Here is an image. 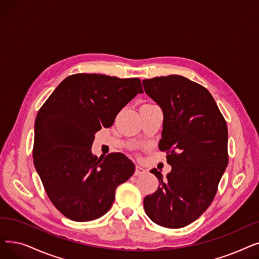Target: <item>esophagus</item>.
Segmentation results:
<instances>
[{
    "mask_svg": "<svg viewBox=\"0 0 259 259\" xmlns=\"http://www.w3.org/2000/svg\"><path fill=\"white\" fill-rule=\"evenodd\" d=\"M146 172V170L144 169L143 167H141V166H137V168H136V176H141V175H144Z\"/></svg>",
    "mask_w": 259,
    "mask_h": 259,
    "instance_id": "obj_1",
    "label": "esophagus"
}]
</instances>
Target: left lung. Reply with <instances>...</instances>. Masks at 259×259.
<instances>
[{
	"label": "left lung",
	"mask_w": 259,
	"mask_h": 259,
	"mask_svg": "<svg viewBox=\"0 0 259 259\" xmlns=\"http://www.w3.org/2000/svg\"><path fill=\"white\" fill-rule=\"evenodd\" d=\"M145 93L163 111L159 148L171 171L150 170L160 185L144 199L147 216L169 229L188 226L210 205L229 163L228 126L207 90L180 75L144 79Z\"/></svg>",
	"instance_id": "left-lung-1"
}]
</instances>
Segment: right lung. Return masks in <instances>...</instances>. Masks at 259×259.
I'll list each match as a JSON object with an SVG mask.
<instances>
[{
	"label": "right lung",
	"instance_id": "right-lung-1",
	"mask_svg": "<svg viewBox=\"0 0 259 259\" xmlns=\"http://www.w3.org/2000/svg\"><path fill=\"white\" fill-rule=\"evenodd\" d=\"M143 93L139 78L75 74L56 88L35 121L32 157L44 189L63 216L91 221L111 208L136 166L120 152L92 153L94 134Z\"/></svg>",
	"mask_w": 259,
	"mask_h": 259
}]
</instances>
